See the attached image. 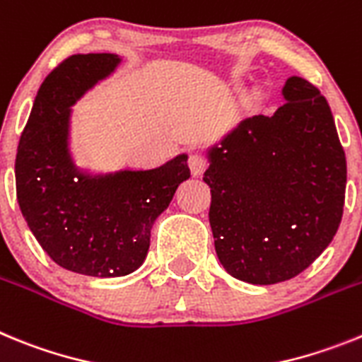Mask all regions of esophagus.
<instances>
[{
	"instance_id": "obj_1",
	"label": "esophagus",
	"mask_w": 362,
	"mask_h": 362,
	"mask_svg": "<svg viewBox=\"0 0 362 362\" xmlns=\"http://www.w3.org/2000/svg\"><path fill=\"white\" fill-rule=\"evenodd\" d=\"M187 163H189V169L194 177H199V175H202L204 169H206V165H207L206 155H204L202 151H193V153L189 155Z\"/></svg>"
}]
</instances>
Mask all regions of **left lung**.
I'll return each instance as SVG.
<instances>
[{
    "label": "left lung",
    "instance_id": "1",
    "mask_svg": "<svg viewBox=\"0 0 362 362\" xmlns=\"http://www.w3.org/2000/svg\"><path fill=\"white\" fill-rule=\"evenodd\" d=\"M273 116L242 122L209 151V224L226 272L250 284L298 275L337 233L346 156L326 98L291 76Z\"/></svg>",
    "mask_w": 362,
    "mask_h": 362
}]
</instances>
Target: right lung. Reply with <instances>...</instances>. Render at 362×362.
Listing matches in <instances>:
<instances>
[{"instance_id":"add662e5","label":"right lung","mask_w":362,"mask_h":362,"mask_svg":"<svg viewBox=\"0 0 362 362\" xmlns=\"http://www.w3.org/2000/svg\"><path fill=\"white\" fill-rule=\"evenodd\" d=\"M120 58L72 54L43 80L16 155V197L40 246L58 266L124 276L144 264L151 228L189 178L187 156L149 171L87 177L69 156L71 105Z\"/></svg>"}]
</instances>
